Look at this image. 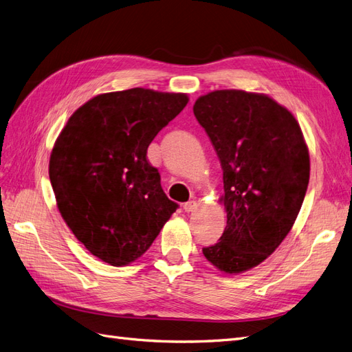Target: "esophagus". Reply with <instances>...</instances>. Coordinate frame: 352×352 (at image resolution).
I'll return each instance as SVG.
<instances>
[{
  "mask_svg": "<svg viewBox=\"0 0 352 352\" xmlns=\"http://www.w3.org/2000/svg\"><path fill=\"white\" fill-rule=\"evenodd\" d=\"M195 208H197V202H195V201H188V202H185V204H184V210H185L186 212L194 211Z\"/></svg>",
  "mask_w": 352,
  "mask_h": 352,
  "instance_id": "obj_1",
  "label": "esophagus"
}]
</instances>
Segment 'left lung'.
Instances as JSON below:
<instances>
[{"label": "left lung", "mask_w": 352, "mask_h": 352, "mask_svg": "<svg viewBox=\"0 0 352 352\" xmlns=\"http://www.w3.org/2000/svg\"><path fill=\"white\" fill-rule=\"evenodd\" d=\"M194 114L223 168L228 223L202 248L220 272L236 274L263 263L292 229L310 180V155L291 111L264 94L212 91Z\"/></svg>", "instance_id": "8db88e82"}]
</instances>
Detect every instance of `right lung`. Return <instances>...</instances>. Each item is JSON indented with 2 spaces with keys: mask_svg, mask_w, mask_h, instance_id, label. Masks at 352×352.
I'll list each match as a JSON object with an SVG mask.
<instances>
[{
  "mask_svg": "<svg viewBox=\"0 0 352 352\" xmlns=\"http://www.w3.org/2000/svg\"><path fill=\"white\" fill-rule=\"evenodd\" d=\"M186 94L132 88L101 94L72 114L50 157L57 207L92 255L126 265L151 247L179 207L146 160Z\"/></svg>",
  "mask_w": 352,
  "mask_h": 352,
  "instance_id": "right-lung-1",
  "label": "right lung"
}]
</instances>
